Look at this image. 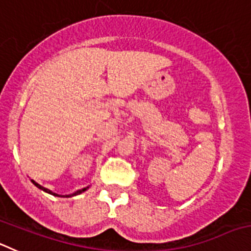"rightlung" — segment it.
Segmentation results:
<instances>
[{"label": "right lung", "mask_w": 251, "mask_h": 251, "mask_svg": "<svg viewBox=\"0 0 251 251\" xmlns=\"http://www.w3.org/2000/svg\"><path fill=\"white\" fill-rule=\"evenodd\" d=\"M30 181H32V182H33V185H34V186H37V187L39 188V190L44 191V192L49 193V195L55 196V197H65V199H69V197H73V196H76V195H80V193L85 192V191L87 190V188H88V186H87V187H85V188H81V190H77V191H75V192H74V193H70V195H58V193L52 192V191H50V190H48V188H45V187H43V186H40L39 183H37V182H35L34 180H30Z\"/></svg>", "instance_id": "1"}]
</instances>
